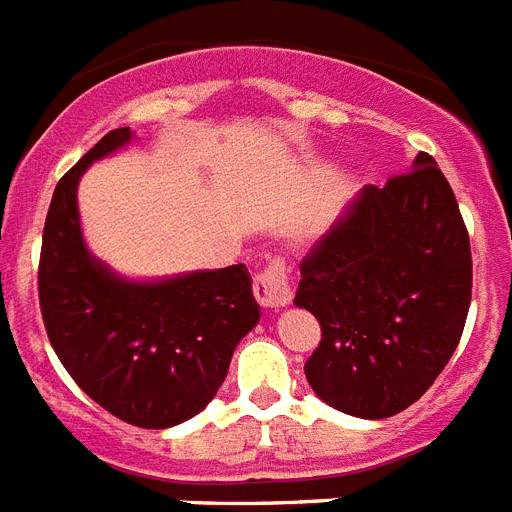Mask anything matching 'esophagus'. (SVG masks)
I'll return each mask as SVG.
<instances>
[{"instance_id": "34e87169", "label": "esophagus", "mask_w": 512, "mask_h": 512, "mask_svg": "<svg viewBox=\"0 0 512 512\" xmlns=\"http://www.w3.org/2000/svg\"><path fill=\"white\" fill-rule=\"evenodd\" d=\"M253 298L259 300V305H264V308L274 310L290 305V277H287V266L282 261H272L261 272L253 274Z\"/></svg>"}]
</instances>
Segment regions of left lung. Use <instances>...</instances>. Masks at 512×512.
<instances>
[{
    "instance_id": "1",
    "label": "left lung",
    "mask_w": 512,
    "mask_h": 512,
    "mask_svg": "<svg viewBox=\"0 0 512 512\" xmlns=\"http://www.w3.org/2000/svg\"><path fill=\"white\" fill-rule=\"evenodd\" d=\"M471 303L469 230L432 155L365 186L300 261L298 308L321 323L305 362L318 399L344 414L404 412L435 383Z\"/></svg>"
}]
</instances>
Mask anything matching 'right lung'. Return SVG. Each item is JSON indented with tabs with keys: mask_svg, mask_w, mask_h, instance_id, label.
<instances>
[{
	"mask_svg": "<svg viewBox=\"0 0 512 512\" xmlns=\"http://www.w3.org/2000/svg\"><path fill=\"white\" fill-rule=\"evenodd\" d=\"M129 139V126L108 131L56 183L43 225L38 300L48 342L74 383L113 417L165 430L214 399L235 347L259 323V305L243 264L129 282L90 256L77 183L87 165Z\"/></svg>",
	"mask_w": 512,
	"mask_h": 512,
	"instance_id": "obj_1",
	"label": "right lung"
}]
</instances>
